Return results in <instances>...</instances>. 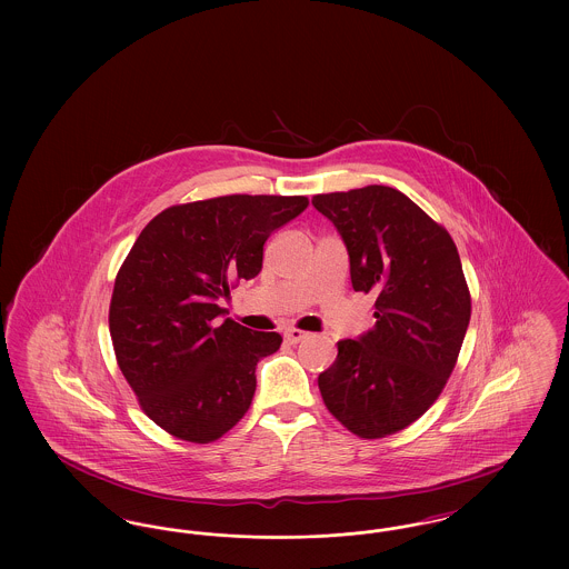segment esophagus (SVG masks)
<instances>
[{"mask_svg":"<svg viewBox=\"0 0 569 569\" xmlns=\"http://www.w3.org/2000/svg\"><path fill=\"white\" fill-rule=\"evenodd\" d=\"M283 337H286V341H288V343H300L302 339H307V337H309V332L298 330V328H288V330L283 332Z\"/></svg>","mask_w":569,"mask_h":569,"instance_id":"1","label":"esophagus"}]
</instances>
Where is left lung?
Segmentation results:
<instances>
[{
    "mask_svg": "<svg viewBox=\"0 0 569 569\" xmlns=\"http://www.w3.org/2000/svg\"><path fill=\"white\" fill-rule=\"evenodd\" d=\"M311 204L341 234L356 292L376 297V326L337 343L318 386L353 435L378 439L418 420L450 378L471 318L452 237L403 191L318 193Z\"/></svg>",
    "mask_w": 569,
    "mask_h": 569,
    "instance_id": "1",
    "label": "left lung"
}]
</instances>
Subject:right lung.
I'll return each mask as SVG.
<instances>
[{"label": "right lung", "instance_id": "right-lung-1", "mask_svg": "<svg viewBox=\"0 0 569 569\" xmlns=\"http://www.w3.org/2000/svg\"><path fill=\"white\" fill-rule=\"evenodd\" d=\"M307 204L305 196H221L166 209L136 239L114 279L110 337L123 378L163 431L209 443L251 406L256 365L281 335L219 322L217 302L262 271L267 239Z\"/></svg>", "mask_w": 569, "mask_h": 569}]
</instances>
